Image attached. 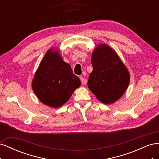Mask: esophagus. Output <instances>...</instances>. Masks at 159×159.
Listing matches in <instances>:
<instances>
[{"label": "esophagus", "mask_w": 159, "mask_h": 159, "mask_svg": "<svg viewBox=\"0 0 159 159\" xmlns=\"http://www.w3.org/2000/svg\"><path fill=\"white\" fill-rule=\"evenodd\" d=\"M80 80H81V84H82L83 85H85V84H87V80H86V79L84 78V77L81 76V77H80Z\"/></svg>", "instance_id": "obj_1"}]
</instances>
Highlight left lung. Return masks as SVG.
I'll return each instance as SVG.
<instances>
[{"instance_id":"1","label":"left lung","mask_w":159,"mask_h":159,"mask_svg":"<svg viewBox=\"0 0 159 159\" xmlns=\"http://www.w3.org/2000/svg\"><path fill=\"white\" fill-rule=\"evenodd\" d=\"M91 56L93 71L89 76L88 88L100 102L113 103L127 89L129 73L116 52L107 45H98Z\"/></svg>"}]
</instances>
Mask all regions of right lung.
<instances>
[{"instance_id": "obj_1", "label": "right lung", "mask_w": 159, "mask_h": 159, "mask_svg": "<svg viewBox=\"0 0 159 159\" xmlns=\"http://www.w3.org/2000/svg\"><path fill=\"white\" fill-rule=\"evenodd\" d=\"M80 84V79L73 74L70 65L63 61L58 52L50 50L36 72L32 86L43 103L57 108L70 98Z\"/></svg>"}]
</instances>
